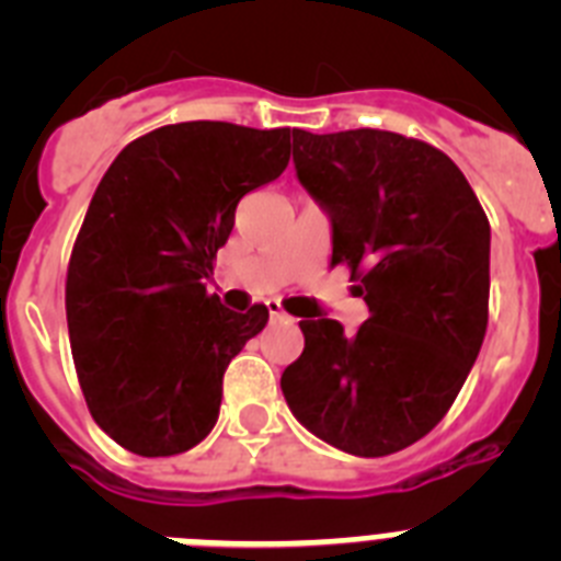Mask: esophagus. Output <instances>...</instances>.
Here are the masks:
<instances>
[{
    "mask_svg": "<svg viewBox=\"0 0 561 561\" xmlns=\"http://www.w3.org/2000/svg\"><path fill=\"white\" fill-rule=\"evenodd\" d=\"M270 314H272V320H289V314H286V311L280 309L277 304H270Z\"/></svg>",
    "mask_w": 561,
    "mask_h": 561,
    "instance_id": "1",
    "label": "esophagus"
}]
</instances>
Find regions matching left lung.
I'll list each match as a JSON object with an SVG mask.
<instances>
[{"mask_svg": "<svg viewBox=\"0 0 561 561\" xmlns=\"http://www.w3.org/2000/svg\"><path fill=\"white\" fill-rule=\"evenodd\" d=\"M297 180L331 219L370 317L345 334L306 317V348L280 376L295 419L331 447L381 458L453 408L489 323L492 230L460 168L430 142L379 128H291Z\"/></svg>", "mask_w": 561, "mask_h": 561, "instance_id": "8db88e82", "label": "left lung"}]
</instances>
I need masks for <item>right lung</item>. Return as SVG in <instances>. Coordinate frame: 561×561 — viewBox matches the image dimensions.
I'll return each instance as SVG.
<instances>
[{
    "label": "right lung",
    "instance_id": "1",
    "mask_svg": "<svg viewBox=\"0 0 561 561\" xmlns=\"http://www.w3.org/2000/svg\"><path fill=\"white\" fill-rule=\"evenodd\" d=\"M289 128L173 123L103 173L67 270V325L98 427L142 458L187 453L221 408V379L270 320L207 295L241 196L289 165Z\"/></svg>",
    "mask_w": 561,
    "mask_h": 561
}]
</instances>
